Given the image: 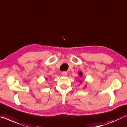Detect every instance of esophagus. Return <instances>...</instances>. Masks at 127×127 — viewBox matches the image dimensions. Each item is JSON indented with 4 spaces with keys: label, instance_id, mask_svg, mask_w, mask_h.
I'll use <instances>...</instances> for the list:
<instances>
[{
    "label": "esophagus",
    "instance_id": "1",
    "mask_svg": "<svg viewBox=\"0 0 127 127\" xmlns=\"http://www.w3.org/2000/svg\"><path fill=\"white\" fill-rule=\"evenodd\" d=\"M62 74H63V76H66L68 74V73L67 72H65V71H63V72H62Z\"/></svg>",
    "mask_w": 127,
    "mask_h": 127
}]
</instances>
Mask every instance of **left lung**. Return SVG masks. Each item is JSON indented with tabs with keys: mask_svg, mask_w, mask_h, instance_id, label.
Listing matches in <instances>:
<instances>
[{
	"mask_svg": "<svg viewBox=\"0 0 127 127\" xmlns=\"http://www.w3.org/2000/svg\"><path fill=\"white\" fill-rule=\"evenodd\" d=\"M78 75L80 76H81H81H82V75H83V74H82V72H81V71H80L79 72H78ZM82 81H83V80H82V81H80V84H82ZM86 85L85 86V87H86Z\"/></svg>",
	"mask_w": 127,
	"mask_h": 127,
	"instance_id": "left-lung-1",
	"label": "left lung"
}]
</instances>
